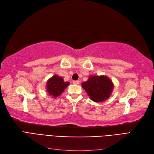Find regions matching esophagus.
I'll return each instance as SVG.
<instances>
[{
    "mask_svg": "<svg viewBox=\"0 0 154 154\" xmlns=\"http://www.w3.org/2000/svg\"><path fill=\"white\" fill-rule=\"evenodd\" d=\"M79 82L78 80H77V81H74L73 82V84H74V85H78L79 84Z\"/></svg>",
    "mask_w": 154,
    "mask_h": 154,
    "instance_id": "34e87169",
    "label": "esophagus"
}]
</instances>
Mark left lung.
<instances>
[{
  "mask_svg": "<svg viewBox=\"0 0 154 154\" xmlns=\"http://www.w3.org/2000/svg\"><path fill=\"white\" fill-rule=\"evenodd\" d=\"M82 87L93 101L102 102L110 96L114 84L106 76H91L87 82L82 83Z\"/></svg>",
  "mask_w": 154,
  "mask_h": 154,
  "instance_id": "left-lung-1",
  "label": "left lung"
}]
</instances>
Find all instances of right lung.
<instances>
[{
    "instance_id": "right-lung-1",
    "label": "right lung",
    "mask_w": 154,
    "mask_h": 154,
    "mask_svg": "<svg viewBox=\"0 0 154 154\" xmlns=\"http://www.w3.org/2000/svg\"><path fill=\"white\" fill-rule=\"evenodd\" d=\"M69 85V82H64L62 77L54 75L48 80L46 83V90L50 96L55 98L62 94Z\"/></svg>"
}]
</instances>
